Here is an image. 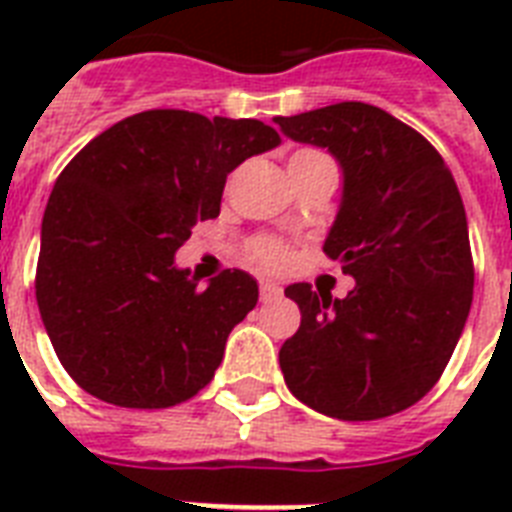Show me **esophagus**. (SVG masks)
<instances>
[{"mask_svg":"<svg viewBox=\"0 0 512 512\" xmlns=\"http://www.w3.org/2000/svg\"><path fill=\"white\" fill-rule=\"evenodd\" d=\"M279 297L281 287L276 281H263V284H260V300H263V303H273V300H279Z\"/></svg>","mask_w":512,"mask_h":512,"instance_id":"1","label":"esophagus"}]
</instances>
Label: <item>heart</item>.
I'll use <instances>...</instances> for the list:
<instances>
[{"mask_svg":"<svg viewBox=\"0 0 512 512\" xmlns=\"http://www.w3.org/2000/svg\"><path fill=\"white\" fill-rule=\"evenodd\" d=\"M252 257H255L260 265H265V268H279V265L284 263V257H287V249H284V244H279V241L263 239L252 247Z\"/></svg>","mask_w":512,"mask_h":512,"instance_id":"b5f03b06","label":"heart"}]
</instances>
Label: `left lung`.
I'll return each mask as SVG.
<instances>
[{
    "instance_id": "obj_1",
    "label": "left lung",
    "mask_w": 512,
    "mask_h": 512,
    "mask_svg": "<svg viewBox=\"0 0 512 512\" xmlns=\"http://www.w3.org/2000/svg\"><path fill=\"white\" fill-rule=\"evenodd\" d=\"M276 124L340 164L324 252L356 279L342 300L308 284L284 289L303 313L279 350L287 388L337 420L409 409L449 364L473 303L468 217L452 172L420 132L369 103Z\"/></svg>"
}]
</instances>
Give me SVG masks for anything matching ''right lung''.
<instances>
[{
	"mask_svg": "<svg viewBox=\"0 0 512 512\" xmlns=\"http://www.w3.org/2000/svg\"><path fill=\"white\" fill-rule=\"evenodd\" d=\"M279 143L257 119L164 108L116 122L60 172L42 217L36 305L79 388L164 409L215 377L257 281L225 271L199 289L175 252L220 215L225 177Z\"/></svg>",
	"mask_w": 512,
	"mask_h": 512,
	"instance_id": "1",
	"label": "right lung"
}]
</instances>
